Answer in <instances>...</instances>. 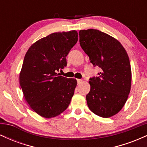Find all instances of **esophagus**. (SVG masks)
I'll return each mask as SVG.
<instances>
[{
	"mask_svg": "<svg viewBox=\"0 0 147 147\" xmlns=\"http://www.w3.org/2000/svg\"><path fill=\"white\" fill-rule=\"evenodd\" d=\"M82 82H83V80H82V79H77V84H80Z\"/></svg>",
	"mask_w": 147,
	"mask_h": 147,
	"instance_id": "esophagus-1",
	"label": "esophagus"
}]
</instances>
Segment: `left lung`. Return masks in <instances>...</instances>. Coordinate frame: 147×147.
Listing matches in <instances>:
<instances>
[{
  "instance_id": "1",
  "label": "left lung",
  "mask_w": 147,
  "mask_h": 147,
  "mask_svg": "<svg viewBox=\"0 0 147 147\" xmlns=\"http://www.w3.org/2000/svg\"><path fill=\"white\" fill-rule=\"evenodd\" d=\"M79 34L81 47L90 62L102 69L98 77L89 81L88 106L99 117H112L122 110L131 90L132 75L127 52L116 38L99 30H80Z\"/></svg>"
}]
</instances>
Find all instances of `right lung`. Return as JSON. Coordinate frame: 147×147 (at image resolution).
I'll return each instance as SVG.
<instances>
[{"label":"right lung","instance_id":"1","mask_svg":"<svg viewBox=\"0 0 147 147\" xmlns=\"http://www.w3.org/2000/svg\"><path fill=\"white\" fill-rule=\"evenodd\" d=\"M77 41L76 30L55 32L34 43L25 54L20 86L30 108L41 117L58 116L70 104L77 80L57 72L66 66V56Z\"/></svg>","mask_w":147,"mask_h":147}]
</instances>
